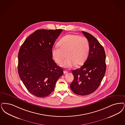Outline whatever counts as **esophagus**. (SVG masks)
Wrapping results in <instances>:
<instances>
[{"mask_svg": "<svg viewBox=\"0 0 125 125\" xmlns=\"http://www.w3.org/2000/svg\"><path fill=\"white\" fill-rule=\"evenodd\" d=\"M68 73V71H66V70H65V71H64V74H66V73Z\"/></svg>", "mask_w": 125, "mask_h": 125, "instance_id": "1", "label": "esophagus"}]
</instances>
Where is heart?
Wrapping results in <instances>:
<instances>
[{"label": "heart", "mask_w": 125, "mask_h": 125, "mask_svg": "<svg viewBox=\"0 0 125 125\" xmlns=\"http://www.w3.org/2000/svg\"><path fill=\"white\" fill-rule=\"evenodd\" d=\"M56 45L52 49V55L57 64L66 68L83 64L87 58L90 45L88 40L84 37L75 34H67L63 37Z\"/></svg>", "instance_id": "1"}]
</instances>
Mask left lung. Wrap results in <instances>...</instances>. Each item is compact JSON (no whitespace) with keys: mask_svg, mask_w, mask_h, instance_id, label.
<instances>
[{"mask_svg":"<svg viewBox=\"0 0 125 125\" xmlns=\"http://www.w3.org/2000/svg\"><path fill=\"white\" fill-rule=\"evenodd\" d=\"M89 42L90 51L80 68L73 70L74 80L70 85L72 91L78 95H88L99 87L106 70L105 54L103 47L94 36L82 31Z\"/></svg>","mask_w":125,"mask_h":125,"instance_id":"1","label":"left lung"}]
</instances>
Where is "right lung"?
Listing matches in <instances>:
<instances>
[{
	"label": "right lung",
	"instance_id": "obj_1",
	"mask_svg": "<svg viewBox=\"0 0 125 125\" xmlns=\"http://www.w3.org/2000/svg\"><path fill=\"white\" fill-rule=\"evenodd\" d=\"M61 29L36 31L25 40L18 54V73L32 95L46 97L53 91L63 71L52 60V49Z\"/></svg>",
	"mask_w": 125,
	"mask_h": 125
}]
</instances>
